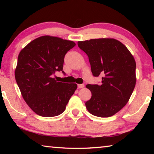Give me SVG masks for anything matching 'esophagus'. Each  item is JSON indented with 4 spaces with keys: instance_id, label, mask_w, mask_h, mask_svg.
<instances>
[{
    "instance_id": "esophagus-1",
    "label": "esophagus",
    "mask_w": 154,
    "mask_h": 154,
    "mask_svg": "<svg viewBox=\"0 0 154 154\" xmlns=\"http://www.w3.org/2000/svg\"><path fill=\"white\" fill-rule=\"evenodd\" d=\"M77 87L79 88H84V85H83V84H78Z\"/></svg>"
}]
</instances>
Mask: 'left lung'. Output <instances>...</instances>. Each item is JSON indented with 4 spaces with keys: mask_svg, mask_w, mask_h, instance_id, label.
<instances>
[{
    "mask_svg": "<svg viewBox=\"0 0 154 154\" xmlns=\"http://www.w3.org/2000/svg\"><path fill=\"white\" fill-rule=\"evenodd\" d=\"M88 56L94 76L102 74V84H88L92 97L85 103L94 116L108 118L128 102L136 85V62L123 43L112 38L78 41Z\"/></svg>",
    "mask_w": 154,
    "mask_h": 154,
    "instance_id": "left-lung-1",
    "label": "left lung"
}]
</instances>
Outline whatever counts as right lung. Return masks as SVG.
I'll return each mask as SVG.
<instances>
[{
  "instance_id": "1",
  "label": "right lung",
  "mask_w": 154,
  "mask_h": 154,
  "mask_svg": "<svg viewBox=\"0 0 154 154\" xmlns=\"http://www.w3.org/2000/svg\"><path fill=\"white\" fill-rule=\"evenodd\" d=\"M75 45L72 41L45 35L20 51L15 80L25 102L38 116L54 117L63 113L77 90L76 83L58 82L52 77L62 71L65 54Z\"/></svg>"
}]
</instances>
